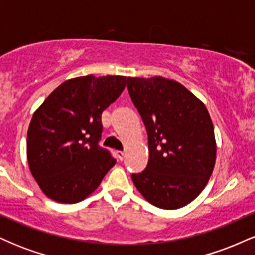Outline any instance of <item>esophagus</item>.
Wrapping results in <instances>:
<instances>
[{
	"label": "esophagus",
	"instance_id": "34e87169",
	"mask_svg": "<svg viewBox=\"0 0 255 255\" xmlns=\"http://www.w3.org/2000/svg\"><path fill=\"white\" fill-rule=\"evenodd\" d=\"M118 157H119L120 160H124L125 157H126V153H125V152H122V151H119L118 152Z\"/></svg>",
	"mask_w": 255,
	"mask_h": 255
}]
</instances>
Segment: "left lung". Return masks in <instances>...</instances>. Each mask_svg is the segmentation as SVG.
<instances>
[{
	"label": "left lung",
	"instance_id": "1",
	"mask_svg": "<svg viewBox=\"0 0 255 255\" xmlns=\"http://www.w3.org/2000/svg\"><path fill=\"white\" fill-rule=\"evenodd\" d=\"M127 89L148 141V163L144 171L131 174L134 186L159 209L186 206L215 168L217 148L209 111L183 85L163 77L127 78Z\"/></svg>",
	"mask_w": 255,
	"mask_h": 255
}]
</instances>
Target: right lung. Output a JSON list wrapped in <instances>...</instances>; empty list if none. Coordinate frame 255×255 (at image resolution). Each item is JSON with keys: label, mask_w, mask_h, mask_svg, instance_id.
Segmentation results:
<instances>
[{"label": "right lung", "mask_w": 255, "mask_h": 255, "mask_svg": "<svg viewBox=\"0 0 255 255\" xmlns=\"http://www.w3.org/2000/svg\"><path fill=\"white\" fill-rule=\"evenodd\" d=\"M126 81L121 75L69 79L34 111L27 130V160L46 197L79 203L115 165V158L99 146L102 113L124 92Z\"/></svg>", "instance_id": "1"}]
</instances>
